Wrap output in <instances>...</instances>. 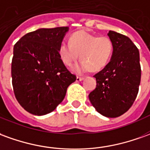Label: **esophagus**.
I'll list each match as a JSON object with an SVG mask.
<instances>
[{"instance_id": "esophagus-1", "label": "esophagus", "mask_w": 150, "mask_h": 150, "mask_svg": "<svg viewBox=\"0 0 150 150\" xmlns=\"http://www.w3.org/2000/svg\"><path fill=\"white\" fill-rule=\"evenodd\" d=\"M83 79H84V78H83V77H79V76H77V77H76V82L82 81V80H83Z\"/></svg>"}]
</instances>
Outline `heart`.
Here are the masks:
<instances>
[{"mask_svg": "<svg viewBox=\"0 0 150 150\" xmlns=\"http://www.w3.org/2000/svg\"><path fill=\"white\" fill-rule=\"evenodd\" d=\"M114 52V44L107 36H98L86 31H79L71 35L70 41H62L58 55L66 66H71L79 57L83 59L73 67L76 73L92 69L98 71L105 67Z\"/></svg>", "mask_w": 150, "mask_h": 150, "instance_id": "1", "label": "heart"}]
</instances>
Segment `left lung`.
<instances>
[{
	"instance_id": "left-lung-1",
	"label": "left lung",
	"mask_w": 150,
	"mask_h": 150,
	"mask_svg": "<svg viewBox=\"0 0 150 150\" xmlns=\"http://www.w3.org/2000/svg\"><path fill=\"white\" fill-rule=\"evenodd\" d=\"M108 36L114 52L105 67L94 75L97 86L88 97L100 115L116 118L126 113L137 98L141 76L140 53L126 35L110 31Z\"/></svg>"
}]
</instances>
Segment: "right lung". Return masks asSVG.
Returning <instances> with one entry per match:
<instances>
[{
    "mask_svg": "<svg viewBox=\"0 0 150 150\" xmlns=\"http://www.w3.org/2000/svg\"><path fill=\"white\" fill-rule=\"evenodd\" d=\"M68 27L40 28L14 45L11 64L13 92L25 110L35 115L53 111L76 76L65 67L58 46Z\"/></svg>",
    "mask_w": 150,
    "mask_h": 150,
    "instance_id": "right-lung-1",
    "label": "right lung"
}]
</instances>
